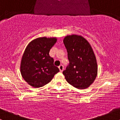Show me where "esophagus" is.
<instances>
[{
  "label": "esophagus",
  "instance_id": "1",
  "mask_svg": "<svg viewBox=\"0 0 120 120\" xmlns=\"http://www.w3.org/2000/svg\"><path fill=\"white\" fill-rule=\"evenodd\" d=\"M58 68L60 69V71H62L64 70V66H63V65H60L58 67Z\"/></svg>",
  "mask_w": 120,
  "mask_h": 120
}]
</instances>
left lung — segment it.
<instances>
[{"instance_id": "1", "label": "left lung", "mask_w": 120, "mask_h": 120, "mask_svg": "<svg viewBox=\"0 0 120 120\" xmlns=\"http://www.w3.org/2000/svg\"><path fill=\"white\" fill-rule=\"evenodd\" d=\"M64 43L69 65L63 71L66 81L78 89L87 88L97 76V63L92 47L87 40L77 35L67 36Z\"/></svg>"}]
</instances>
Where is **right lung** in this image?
<instances>
[{
	"label": "right lung",
	"instance_id": "right-lung-1",
	"mask_svg": "<svg viewBox=\"0 0 120 120\" xmlns=\"http://www.w3.org/2000/svg\"><path fill=\"white\" fill-rule=\"evenodd\" d=\"M56 41V38H38L30 42L26 48L21 63V73L32 87H43L60 71L49 55L50 49Z\"/></svg>",
	"mask_w": 120,
	"mask_h": 120
}]
</instances>
